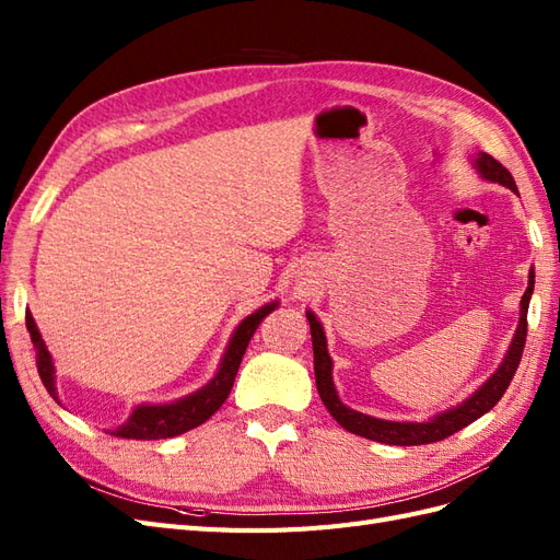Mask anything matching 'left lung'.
I'll use <instances>...</instances> for the list:
<instances>
[{
  "label": "left lung",
  "instance_id": "8db88e82",
  "mask_svg": "<svg viewBox=\"0 0 560 560\" xmlns=\"http://www.w3.org/2000/svg\"><path fill=\"white\" fill-rule=\"evenodd\" d=\"M471 165L477 167L481 179L502 184V186H506V189L518 194L512 173L506 171L502 163H498L493 156L486 154V151H479V154L471 159ZM533 290H535V270L530 268L528 290H525V294L521 299L518 327H516V334L512 338L510 350H506V354H504L502 364L495 369V374L490 376L479 389H474V393L467 399H463L460 404H455V406H451V409L436 413L428 420H420V422H416V420H383V418L366 416L362 411H354V409H350V406H346L341 401V397H338L336 385H334V376H331L334 362H331L329 350H327L325 329H322L315 313L306 311L311 336H313L315 383H317L319 399L325 401L327 411L334 416L338 425L352 434L371 439V442H381V444H389V446H420V444L442 442V439L455 434L457 430L467 428L469 422H474L493 409V406L500 401V397L504 395V389L510 387L516 369H518V362H521L525 334H528V306H530Z\"/></svg>",
  "mask_w": 560,
  "mask_h": 560
}]
</instances>
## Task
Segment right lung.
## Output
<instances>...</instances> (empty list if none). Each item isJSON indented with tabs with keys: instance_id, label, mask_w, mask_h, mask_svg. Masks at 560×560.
<instances>
[{
	"instance_id": "1",
	"label": "right lung",
	"mask_w": 560,
	"mask_h": 560,
	"mask_svg": "<svg viewBox=\"0 0 560 560\" xmlns=\"http://www.w3.org/2000/svg\"><path fill=\"white\" fill-rule=\"evenodd\" d=\"M278 308V301H270L266 306L257 308L252 315H247L238 327H235L231 341L226 346V352L222 362H219L217 374L212 376L210 383H206L202 387H198L196 393L186 395L182 399H175L171 404H140L135 406L132 413L128 416V420L124 425H118L114 430H107L114 436L121 439H171L177 434L189 432L198 425H202L219 406L226 401V397L231 395V387L235 381V374H238V366L243 362V354L247 350L249 338L257 331L259 322L270 313ZM25 325L30 331L32 343H35L37 350V371L39 378L44 383V387L48 389V395L54 397L58 404V389H56V366H54V358L44 343V338L35 325V317L27 311L25 315Z\"/></svg>"
}]
</instances>
